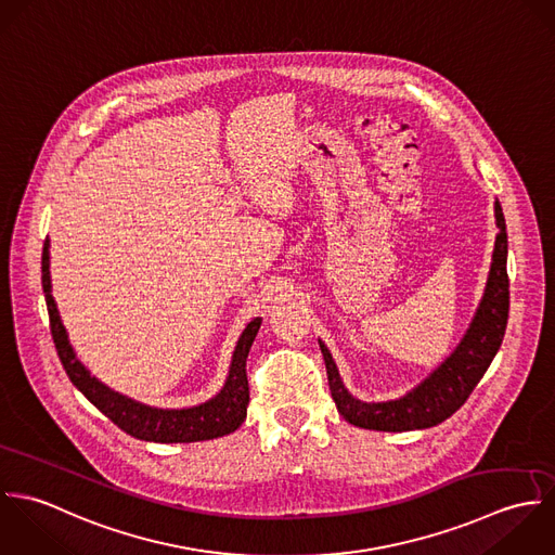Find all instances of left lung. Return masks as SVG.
Segmentation results:
<instances>
[{
	"label": "left lung",
	"instance_id": "1",
	"mask_svg": "<svg viewBox=\"0 0 555 555\" xmlns=\"http://www.w3.org/2000/svg\"><path fill=\"white\" fill-rule=\"evenodd\" d=\"M493 210L500 233L495 237L482 300L474 313L467 333L463 334L454 351L416 388L392 401H360L345 388L331 349L324 345V340H320L336 410L349 425L392 434L429 429L450 418L467 401V397L489 369L491 360L495 358L508 322V237L502 206L498 199L493 204Z\"/></svg>",
	"mask_w": 555,
	"mask_h": 555
}]
</instances>
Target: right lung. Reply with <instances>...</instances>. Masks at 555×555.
Here are the masks:
<instances>
[{
    "label": "right lung",
    "instance_id": "add662e5",
    "mask_svg": "<svg viewBox=\"0 0 555 555\" xmlns=\"http://www.w3.org/2000/svg\"><path fill=\"white\" fill-rule=\"evenodd\" d=\"M49 237L42 248V289L51 320V334L57 349V356L66 369L70 382L92 401L113 425L137 440L158 443L204 442L233 434L246 418L248 408V379H246V356L259 333L261 318H255L235 343L229 375L224 379L221 392L208 399L202 405L165 410L139 403L126 395L112 390L107 384L96 379L77 358L68 333L62 324L57 305L51 296V272H49Z\"/></svg>",
    "mask_w": 555,
    "mask_h": 555
}]
</instances>
